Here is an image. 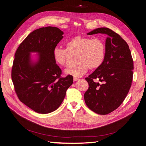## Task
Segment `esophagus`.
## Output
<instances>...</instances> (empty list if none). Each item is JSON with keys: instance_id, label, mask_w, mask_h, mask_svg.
Here are the masks:
<instances>
[{"instance_id": "esophagus-1", "label": "esophagus", "mask_w": 146, "mask_h": 146, "mask_svg": "<svg viewBox=\"0 0 146 146\" xmlns=\"http://www.w3.org/2000/svg\"><path fill=\"white\" fill-rule=\"evenodd\" d=\"M77 80H78V78H77V77H74V81H77Z\"/></svg>"}]
</instances>
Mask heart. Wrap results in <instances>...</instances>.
I'll use <instances>...</instances> for the list:
<instances>
[{"label":"heart","mask_w":146,"mask_h":146,"mask_svg":"<svg viewBox=\"0 0 146 146\" xmlns=\"http://www.w3.org/2000/svg\"><path fill=\"white\" fill-rule=\"evenodd\" d=\"M66 48L56 47L53 51L55 63L60 66L66 65L69 53L77 54L76 65L68 68L65 73L78 77L84 75L88 69L100 68L106 56V45L99 38L76 35L68 39L65 42Z\"/></svg>","instance_id":"heart-1"}]
</instances>
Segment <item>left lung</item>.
<instances>
[{"instance_id": "obj_1", "label": "left lung", "mask_w": 146, "mask_h": 146, "mask_svg": "<svg viewBox=\"0 0 146 146\" xmlns=\"http://www.w3.org/2000/svg\"><path fill=\"white\" fill-rule=\"evenodd\" d=\"M105 33L106 56L102 65L86 78L89 87L84 101L93 112L108 114L122 104L129 91L133 78V62L127 42L119 34L107 27L96 29L88 35ZM97 79L101 84L96 83Z\"/></svg>"}]
</instances>
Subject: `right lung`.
I'll use <instances>...</instances> for the list:
<instances>
[{
  "instance_id": "obj_1",
  "label": "right lung",
  "mask_w": 146,
  "mask_h": 146,
  "mask_svg": "<svg viewBox=\"0 0 146 146\" xmlns=\"http://www.w3.org/2000/svg\"><path fill=\"white\" fill-rule=\"evenodd\" d=\"M59 28L48 26L31 32L17 48L11 71L14 90L19 100L34 111L47 114L60 107L73 77H62L53 51L63 38ZM37 52L39 60L30 61V53Z\"/></svg>"
}]
</instances>
